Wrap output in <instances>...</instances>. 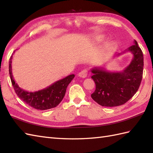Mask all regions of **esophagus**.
<instances>
[{"instance_id":"1","label":"esophagus","mask_w":153,"mask_h":153,"mask_svg":"<svg viewBox=\"0 0 153 153\" xmlns=\"http://www.w3.org/2000/svg\"><path fill=\"white\" fill-rule=\"evenodd\" d=\"M87 74H88V71L87 70H83L82 71H81L78 74V76L80 77H83V78H85L87 76Z\"/></svg>"}]
</instances>
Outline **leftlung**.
Here are the masks:
<instances>
[{
  "instance_id": "1",
  "label": "left lung",
  "mask_w": 153,
  "mask_h": 153,
  "mask_svg": "<svg viewBox=\"0 0 153 153\" xmlns=\"http://www.w3.org/2000/svg\"><path fill=\"white\" fill-rule=\"evenodd\" d=\"M131 52L134 55L129 66L122 71H108L102 67L91 69V78L96 85L91 98L102 106L122 105L137 91L142 80L143 71V54L137 41L121 53Z\"/></svg>"
}]
</instances>
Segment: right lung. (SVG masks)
Segmentation results:
<instances>
[{
	"label": "right lung",
	"instance_id": "add662e5",
	"mask_svg": "<svg viewBox=\"0 0 153 153\" xmlns=\"http://www.w3.org/2000/svg\"><path fill=\"white\" fill-rule=\"evenodd\" d=\"M12 56L9 61L10 77L15 92L19 99L33 108L41 110L53 108L59 105L65 95L68 85L74 78V74L69 75L43 89L29 92L20 88L14 81L12 74Z\"/></svg>",
	"mask_w": 153,
	"mask_h": 153
}]
</instances>
